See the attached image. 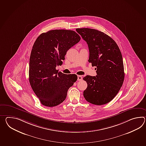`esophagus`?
<instances>
[{
    "mask_svg": "<svg viewBox=\"0 0 146 146\" xmlns=\"http://www.w3.org/2000/svg\"><path fill=\"white\" fill-rule=\"evenodd\" d=\"M82 76L81 75H78V81H82Z\"/></svg>",
    "mask_w": 146,
    "mask_h": 146,
    "instance_id": "1",
    "label": "esophagus"
}]
</instances>
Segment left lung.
Masks as SVG:
<instances>
[{
    "label": "left lung",
    "instance_id": "left-lung-1",
    "mask_svg": "<svg viewBox=\"0 0 146 146\" xmlns=\"http://www.w3.org/2000/svg\"><path fill=\"white\" fill-rule=\"evenodd\" d=\"M77 33L88 44V62L97 67V75H86L83 80L88 87L83 92L86 101L102 105L116 96L123 84L125 73L121 53L116 42L97 30L78 28Z\"/></svg>",
    "mask_w": 146,
    "mask_h": 146
}]
</instances>
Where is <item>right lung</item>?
<instances>
[{"mask_svg":"<svg viewBox=\"0 0 146 146\" xmlns=\"http://www.w3.org/2000/svg\"><path fill=\"white\" fill-rule=\"evenodd\" d=\"M80 39L74 31L63 29L43 33L36 39L30 57L29 80L43 105L54 107L62 103L77 80L76 75L62 73L56 66L63 63L68 50Z\"/></svg>","mask_w":146,"mask_h":146,"instance_id":"obj_1","label":"right lung"}]
</instances>
